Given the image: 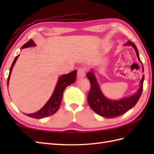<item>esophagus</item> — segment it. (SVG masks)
<instances>
[{
    "label": "esophagus",
    "mask_w": 154,
    "mask_h": 154,
    "mask_svg": "<svg viewBox=\"0 0 154 154\" xmlns=\"http://www.w3.org/2000/svg\"><path fill=\"white\" fill-rule=\"evenodd\" d=\"M85 76V69L84 68H79L77 71V77L81 79Z\"/></svg>",
    "instance_id": "obj_1"
}]
</instances>
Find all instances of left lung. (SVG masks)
<instances>
[{"instance_id": "1", "label": "left lung", "mask_w": 154, "mask_h": 154, "mask_svg": "<svg viewBox=\"0 0 154 154\" xmlns=\"http://www.w3.org/2000/svg\"><path fill=\"white\" fill-rule=\"evenodd\" d=\"M125 45H132L134 48L138 60L142 63L139 57L138 48L135 44L131 42H128ZM142 69L143 71V65ZM87 77L90 80L91 83V89L87 96L88 103L93 111L99 115L105 117L106 119H112L121 116L131 109L138 103L142 93L144 75H143L142 79L140 80V87L137 93L131 97L124 98L119 100L108 99L104 96L93 71L87 73Z\"/></svg>"}]
</instances>
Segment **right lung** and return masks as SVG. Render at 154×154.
<instances>
[{
    "label": "right lung",
    "instance_id": "1",
    "mask_svg": "<svg viewBox=\"0 0 154 154\" xmlns=\"http://www.w3.org/2000/svg\"><path fill=\"white\" fill-rule=\"evenodd\" d=\"M35 44L34 43V42L32 40H29L27 43H26L24 45H23L22 49L29 48V47H33V46H35ZM19 55H18L17 56L15 57L14 60L13 61V63L11 65V69H10V72L8 77V80H7V85H8L10 76H11L12 68L14 67V65L16 63V60H17ZM76 78H77L76 70L72 71L69 73L61 75V76H60V78H59L57 83L56 85V87L55 88V90L54 91L53 94H52L50 99L48 100V101L45 103V105L42 107L40 110H38V112L35 113H32V114H26V115L29 117L33 118V119H43V118H46V117L50 116L52 115V114H54V113L56 112L61 104L62 97H63V91L69 85H70L74 83L75 82V80H76Z\"/></svg>",
    "mask_w": 154,
    "mask_h": 154
}]
</instances>
